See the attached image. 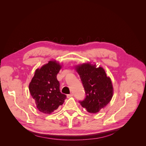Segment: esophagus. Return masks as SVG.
<instances>
[{
    "mask_svg": "<svg viewBox=\"0 0 146 146\" xmlns=\"http://www.w3.org/2000/svg\"><path fill=\"white\" fill-rule=\"evenodd\" d=\"M73 96V93H70V94H68L67 95V98H70V97H72Z\"/></svg>",
    "mask_w": 146,
    "mask_h": 146,
    "instance_id": "34e87169",
    "label": "esophagus"
}]
</instances>
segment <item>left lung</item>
<instances>
[{
  "mask_svg": "<svg viewBox=\"0 0 146 146\" xmlns=\"http://www.w3.org/2000/svg\"><path fill=\"white\" fill-rule=\"evenodd\" d=\"M86 96L80 101L81 106L92 113L99 112L111 100L113 86L111 80L102 67L86 63L76 66Z\"/></svg>",
  "mask_w": 146,
  "mask_h": 146,
  "instance_id": "obj_1",
  "label": "left lung"
}]
</instances>
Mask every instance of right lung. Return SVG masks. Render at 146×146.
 Wrapping results in <instances>:
<instances>
[{"label": "right lung", "instance_id": "add662e5", "mask_svg": "<svg viewBox=\"0 0 146 146\" xmlns=\"http://www.w3.org/2000/svg\"><path fill=\"white\" fill-rule=\"evenodd\" d=\"M61 68L56 61H50L35 70L29 84V91L37 109L50 114L62 105L66 96L61 93L57 75Z\"/></svg>", "mask_w": 146, "mask_h": 146}]
</instances>
